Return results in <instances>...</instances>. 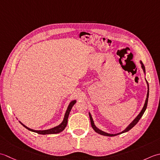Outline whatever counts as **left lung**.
<instances>
[{
  "instance_id": "8db88e82",
  "label": "left lung",
  "mask_w": 160,
  "mask_h": 160,
  "mask_svg": "<svg viewBox=\"0 0 160 160\" xmlns=\"http://www.w3.org/2000/svg\"><path fill=\"white\" fill-rule=\"evenodd\" d=\"M140 64L142 65V68L143 71H144V73L146 74V70H145V67L144 66V64H143L142 62L140 61ZM146 83H147V86H148V91H147V95H146V99L145 100V103H144V106H143L142 109L141 110V112H140L139 113V115L137 116L135 118L132 120V122L130 123V124L126 127V128L123 130V131L120 132H118V133H115V134H110V133H108V132H106L103 131V130H100L99 128H97V127L95 126V124H94V122L93 121V119H92V115H91L90 112H89V116H90V123H91V126H92V128L94 129V131H95L96 132L99 133V134L102 135H104V136H108V137H113V136H116V135H120L122 134V133H124L126 132H128V130H130V129H131L132 128H133L137 123H138V122H139V120L141 119V117H142V115H144V113L145 112V110L146 109V108H147V104H148V95H149V86H148V81H146Z\"/></svg>"
}]
</instances>
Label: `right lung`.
Here are the masks:
<instances>
[{"label": "right lung", "mask_w": 160, "mask_h": 160, "mask_svg": "<svg viewBox=\"0 0 160 160\" xmlns=\"http://www.w3.org/2000/svg\"><path fill=\"white\" fill-rule=\"evenodd\" d=\"M77 102V100H72L70 102L69 105L68 106V108L66 110V112L65 113V115H64V118L63 120L62 121V122L60 123L59 125H58L57 126L54 127V128H52L50 129H48V130H34V129H32L28 128V126H26L25 125H24L23 123L22 122H21L19 121L21 124L25 128H27L28 130H30L32 132H37L38 134H41V135H49V134H57V133H59L63 131V130L66 128V126H67V123H68V116H69V114L71 111V109L72 106L74 105V104L76 103Z\"/></svg>", "instance_id": "add662e5"}]
</instances>
